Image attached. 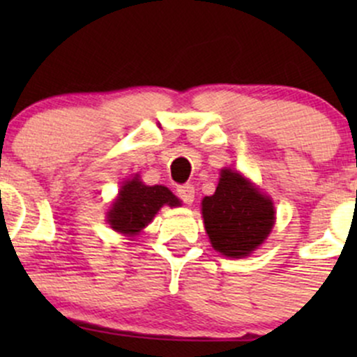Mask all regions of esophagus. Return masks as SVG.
<instances>
[{
    "mask_svg": "<svg viewBox=\"0 0 357 357\" xmlns=\"http://www.w3.org/2000/svg\"><path fill=\"white\" fill-rule=\"evenodd\" d=\"M176 192H178L179 199H181L183 203L191 204L195 202V186H192V184H181V186H178Z\"/></svg>",
    "mask_w": 357,
    "mask_h": 357,
    "instance_id": "esophagus-1",
    "label": "esophagus"
}]
</instances>
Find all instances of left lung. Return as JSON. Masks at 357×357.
Instances as JSON below:
<instances>
[{"mask_svg":"<svg viewBox=\"0 0 357 357\" xmlns=\"http://www.w3.org/2000/svg\"><path fill=\"white\" fill-rule=\"evenodd\" d=\"M202 206L213 248L233 258L250 255L267 238L275 220L272 202L231 169L221 171L215 195L206 196Z\"/></svg>","mask_w":357,"mask_h":357,"instance_id":"8db88e82","label":"left lung"}]
</instances>
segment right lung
Returning a JSON list of instances; mask_svg holds the SVG:
<instances>
[{"label":"right lung","instance_id":"obj_1","mask_svg":"<svg viewBox=\"0 0 357 357\" xmlns=\"http://www.w3.org/2000/svg\"><path fill=\"white\" fill-rule=\"evenodd\" d=\"M162 204L179 206V199L166 186H146L139 178L127 181L109 211V225L116 231L136 235L147 227Z\"/></svg>","mask_w":357,"mask_h":357}]
</instances>
